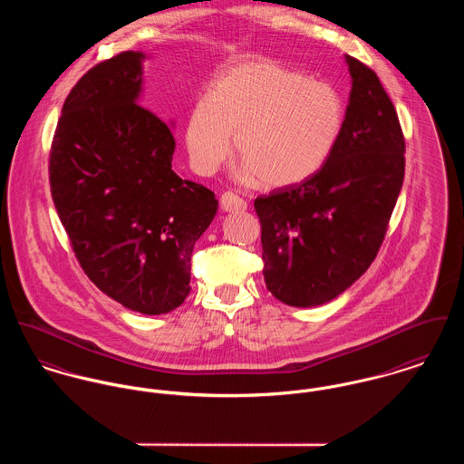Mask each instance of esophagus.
I'll list each match as a JSON object with an SVG mask.
<instances>
[{
    "instance_id": "obj_1",
    "label": "esophagus",
    "mask_w": 464,
    "mask_h": 464,
    "mask_svg": "<svg viewBox=\"0 0 464 464\" xmlns=\"http://www.w3.org/2000/svg\"><path fill=\"white\" fill-rule=\"evenodd\" d=\"M219 206H221V209L225 212H239L246 209V202H245L241 197L230 193V191H227V193L221 195Z\"/></svg>"
}]
</instances>
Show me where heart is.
<instances>
[{
  "mask_svg": "<svg viewBox=\"0 0 464 464\" xmlns=\"http://www.w3.org/2000/svg\"><path fill=\"white\" fill-rule=\"evenodd\" d=\"M345 124L337 88L269 58L225 69L186 122L193 167L212 173L234 149L245 182L287 188L312 179L332 158Z\"/></svg>",
  "mask_w": 464,
  "mask_h": 464,
  "instance_id": "1",
  "label": "heart"
}]
</instances>
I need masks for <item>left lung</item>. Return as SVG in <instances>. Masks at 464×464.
I'll return each instance as SVG.
<instances>
[{
	"instance_id": "8db88e82",
	"label": "left lung",
	"mask_w": 464,
	"mask_h": 464,
	"mask_svg": "<svg viewBox=\"0 0 464 464\" xmlns=\"http://www.w3.org/2000/svg\"><path fill=\"white\" fill-rule=\"evenodd\" d=\"M345 124L312 179L255 200L264 280L297 308L330 303L372 264L404 180V136L372 69L345 54Z\"/></svg>"
}]
</instances>
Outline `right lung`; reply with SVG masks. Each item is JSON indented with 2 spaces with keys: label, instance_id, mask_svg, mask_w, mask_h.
<instances>
[{
  "label": "right lung",
  "instance_id": "add662e5",
  "mask_svg": "<svg viewBox=\"0 0 464 464\" xmlns=\"http://www.w3.org/2000/svg\"><path fill=\"white\" fill-rule=\"evenodd\" d=\"M141 51L90 69L51 145L54 208L86 276L132 312L161 315L189 295L191 253L218 200L171 169L173 122L140 106Z\"/></svg>",
  "mask_w": 464,
  "mask_h": 464
}]
</instances>
